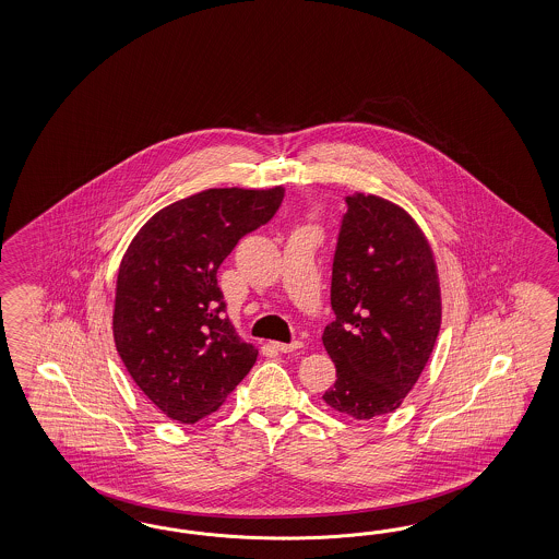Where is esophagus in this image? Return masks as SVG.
I'll return each mask as SVG.
<instances>
[{"mask_svg":"<svg viewBox=\"0 0 559 559\" xmlns=\"http://www.w3.org/2000/svg\"><path fill=\"white\" fill-rule=\"evenodd\" d=\"M272 346H274L276 350H281V353H295V350L304 348V342H301V340H295V342H290V344H285V342H272Z\"/></svg>","mask_w":559,"mask_h":559,"instance_id":"obj_1","label":"esophagus"}]
</instances>
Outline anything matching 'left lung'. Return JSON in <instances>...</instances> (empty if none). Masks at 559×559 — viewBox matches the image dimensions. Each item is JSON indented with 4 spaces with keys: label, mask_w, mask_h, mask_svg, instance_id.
Here are the masks:
<instances>
[{
    "label": "left lung",
    "mask_w": 559,
    "mask_h": 559,
    "mask_svg": "<svg viewBox=\"0 0 559 559\" xmlns=\"http://www.w3.org/2000/svg\"><path fill=\"white\" fill-rule=\"evenodd\" d=\"M332 269V309L323 346L336 383L323 402L355 420L402 406L439 336V266L420 225L377 194L346 197Z\"/></svg>",
    "instance_id": "obj_1"
}]
</instances>
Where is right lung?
Segmentation results:
<instances>
[{
  "label": "right lung",
  "mask_w": 559,
  "mask_h": 559,
  "mask_svg": "<svg viewBox=\"0 0 559 559\" xmlns=\"http://www.w3.org/2000/svg\"><path fill=\"white\" fill-rule=\"evenodd\" d=\"M285 188H209L164 206L120 260L112 336L153 406L180 424L219 409L258 348L237 336L217 269L237 241L272 219Z\"/></svg>",
  "instance_id": "1"
}]
</instances>
